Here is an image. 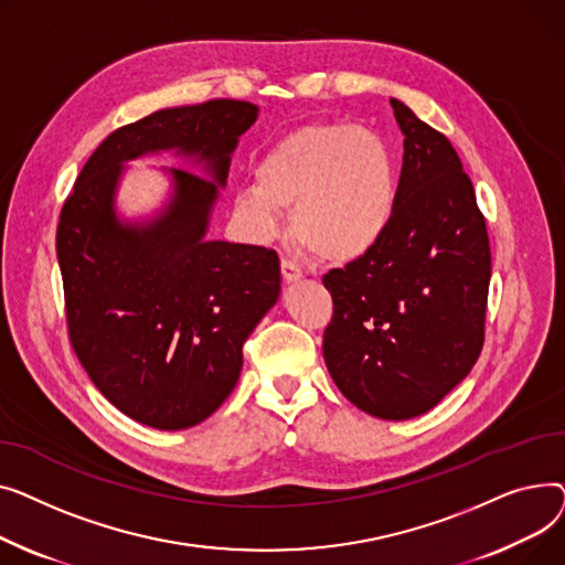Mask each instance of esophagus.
Returning <instances> with one entry per match:
<instances>
[{"mask_svg":"<svg viewBox=\"0 0 565 565\" xmlns=\"http://www.w3.org/2000/svg\"><path fill=\"white\" fill-rule=\"evenodd\" d=\"M280 271H282V280L285 282H296V280L303 278V271L298 269L296 264L291 259H287V257H282V262H280Z\"/></svg>","mask_w":565,"mask_h":565,"instance_id":"esophagus-1","label":"esophagus"}]
</instances>
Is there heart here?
Segmentation results:
<instances>
[{"label":"heart","mask_w":565,"mask_h":565,"mask_svg":"<svg viewBox=\"0 0 565 565\" xmlns=\"http://www.w3.org/2000/svg\"><path fill=\"white\" fill-rule=\"evenodd\" d=\"M257 184L237 191L235 210L257 237L291 207L296 242L328 264L374 250L396 210V159L374 129L349 122L301 125L262 154Z\"/></svg>","instance_id":"obj_1"}]
</instances>
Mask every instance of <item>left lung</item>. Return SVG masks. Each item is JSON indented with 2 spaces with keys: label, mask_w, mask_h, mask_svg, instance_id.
<instances>
[{
  "label": "left lung",
  "mask_w": 565,
  "mask_h": 565,
  "mask_svg": "<svg viewBox=\"0 0 565 565\" xmlns=\"http://www.w3.org/2000/svg\"><path fill=\"white\" fill-rule=\"evenodd\" d=\"M404 131L396 210L381 244L323 276V360L360 411L411 419L470 374L486 340L490 242L472 180L443 131L390 99Z\"/></svg>",
  "instance_id": "8db88e82"
}]
</instances>
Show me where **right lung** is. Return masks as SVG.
Wrapping results in <instances>:
<instances>
[{
  "label": "right lung",
  "mask_w": 565,
  "mask_h": 565,
  "mask_svg": "<svg viewBox=\"0 0 565 565\" xmlns=\"http://www.w3.org/2000/svg\"><path fill=\"white\" fill-rule=\"evenodd\" d=\"M242 99L154 111L97 146L56 227L68 338L82 367L127 417L161 430L207 419L235 390L244 342L280 294L274 248L207 242L230 152L255 122ZM178 149L209 163L210 181L172 170L177 198L148 226L113 212L119 163Z\"/></svg>",
  "instance_id": "1"
}]
</instances>
